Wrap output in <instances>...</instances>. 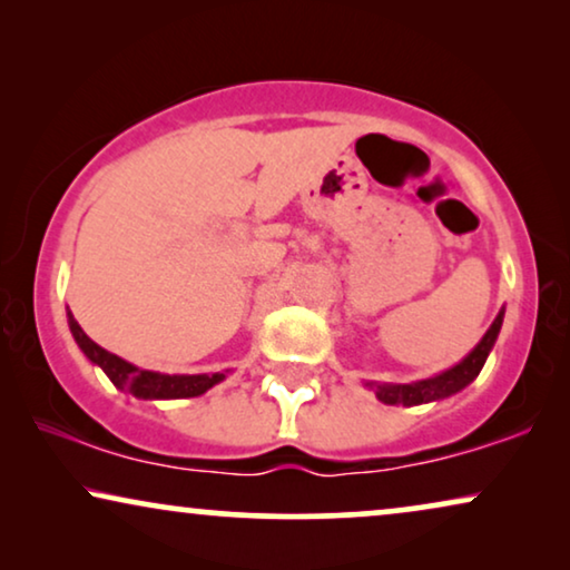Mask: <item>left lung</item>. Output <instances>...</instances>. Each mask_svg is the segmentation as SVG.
Segmentation results:
<instances>
[{
  "label": "left lung",
  "mask_w": 570,
  "mask_h": 570,
  "mask_svg": "<svg viewBox=\"0 0 570 570\" xmlns=\"http://www.w3.org/2000/svg\"><path fill=\"white\" fill-rule=\"evenodd\" d=\"M505 308L498 311L495 322L490 324V330L482 334V340L474 345V350L466 357H462L451 368L435 373L431 379L410 381V384H381V381H365V386L373 389L379 402L384 404H404V407H415V404H428L446 400V396L462 392L464 386H470L474 379L480 376L482 365H485L490 350H493L498 334H501Z\"/></svg>",
  "instance_id": "left-lung-1"
}]
</instances>
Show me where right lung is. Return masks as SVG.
Masks as SVG:
<instances>
[{
	"label": "right lung",
	"instance_id": "1",
	"mask_svg": "<svg viewBox=\"0 0 570 570\" xmlns=\"http://www.w3.org/2000/svg\"><path fill=\"white\" fill-rule=\"evenodd\" d=\"M69 332L77 342V347L82 350L85 357L111 379V384L121 392L135 394L137 400H189V396L205 394L207 389L220 384L228 371L217 373H160V371H147L137 368L124 361V357L108 353L100 345H96L88 334L82 332V326L77 324L72 311H67Z\"/></svg>",
	"mask_w": 570,
	"mask_h": 570
}]
</instances>
